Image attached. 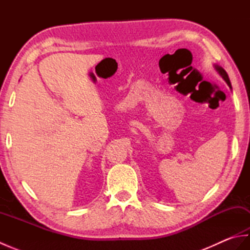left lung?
Listing matches in <instances>:
<instances>
[{"label": "left lung", "mask_w": 250, "mask_h": 250, "mask_svg": "<svg viewBox=\"0 0 250 250\" xmlns=\"http://www.w3.org/2000/svg\"><path fill=\"white\" fill-rule=\"evenodd\" d=\"M214 67H215V70H216V72L218 73V75L224 79V81L227 83V84L228 86H229V88L232 90V86H231V83H230V79H229V76H228V74H227V72L224 70V68H222L221 66H219L218 64H214Z\"/></svg>", "instance_id": "left-lung-1"}]
</instances>
